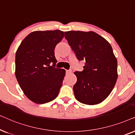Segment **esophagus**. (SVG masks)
Here are the masks:
<instances>
[{"label": "esophagus", "mask_w": 135, "mask_h": 135, "mask_svg": "<svg viewBox=\"0 0 135 135\" xmlns=\"http://www.w3.org/2000/svg\"><path fill=\"white\" fill-rule=\"evenodd\" d=\"M71 73H72L71 70H66V73H67L68 74H71Z\"/></svg>", "instance_id": "esophagus-1"}]
</instances>
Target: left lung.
I'll use <instances>...</instances> for the list:
<instances>
[{"instance_id":"obj_1","label":"left lung","mask_w":135,"mask_h":135,"mask_svg":"<svg viewBox=\"0 0 135 135\" xmlns=\"http://www.w3.org/2000/svg\"><path fill=\"white\" fill-rule=\"evenodd\" d=\"M65 38L79 61H85L84 70L75 71L73 90L77 101L95 105L111 93L117 81V61L110 44L93 31H68Z\"/></svg>"}]
</instances>
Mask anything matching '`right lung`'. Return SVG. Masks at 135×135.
<instances>
[{"label":"right lung","mask_w":135,"mask_h":135,"mask_svg":"<svg viewBox=\"0 0 135 135\" xmlns=\"http://www.w3.org/2000/svg\"><path fill=\"white\" fill-rule=\"evenodd\" d=\"M63 37L64 32L60 30L34 31L24 38L16 51V79L32 102L45 104L58 95L66 71L55 68L54 50Z\"/></svg>","instance_id":"add662e5"}]
</instances>
